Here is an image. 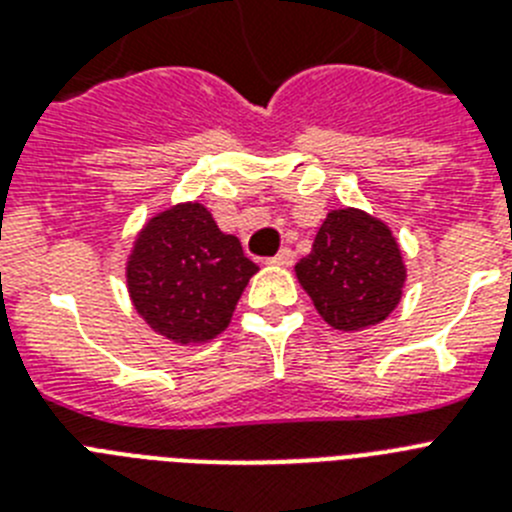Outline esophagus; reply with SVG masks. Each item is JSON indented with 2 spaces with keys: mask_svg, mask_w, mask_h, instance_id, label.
<instances>
[{
  "mask_svg": "<svg viewBox=\"0 0 512 512\" xmlns=\"http://www.w3.org/2000/svg\"><path fill=\"white\" fill-rule=\"evenodd\" d=\"M292 261H295V253L289 251V248H282L277 256H271L269 264L271 266H292Z\"/></svg>",
  "mask_w": 512,
  "mask_h": 512,
  "instance_id": "obj_1",
  "label": "esophagus"
}]
</instances>
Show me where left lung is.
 Listing matches in <instances>:
<instances>
[{
    "label": "left lung",
    "mask_w": 512,
    "mask_h": 512,
    "mask_svg": "<svg viewBox=\"0 0 512 512\" xmlns=\"http://www.w3.org/2000/svg\"><path fill=\"white\" fill-rule=\"evenodd\" d=\"M297 282L330 328L354 333L390 318L408 269L390 225L356 207L325 215Z\"/></svg>",
    "instance_id": "left-lung-1"
}]
</instances>
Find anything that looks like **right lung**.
<instances>
[{
  "label": "right lung",
  "mask_w": 512,
  "mask_h": 512,
  "mask_svg": "<svg viewBox=\"0 0 512 512\" xmlns=\"http://www.w3.org/2000/svg\"><path fill=\"white\" fill-rule=\"evenodd\" d=\"M256 271L241 241L217 228L202 202H179L135 235L125 282L151 330L179 346H197L228 328Z\"/></svg>",
  "instance_id": "1"
}]
</instances>
